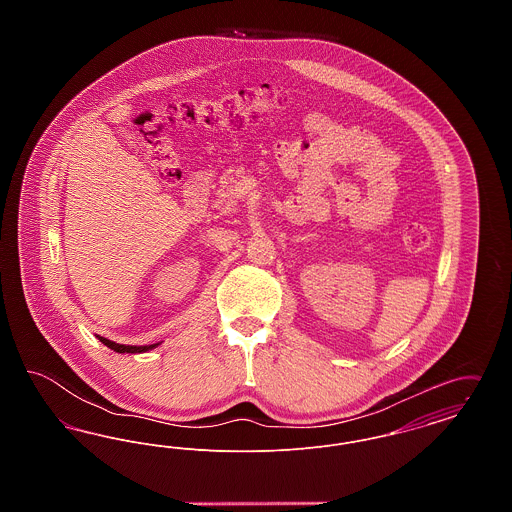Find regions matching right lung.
Here are the masks:
<instances>
[{"mask_svg": "<svg viewBox=\"0 0 512 512\" xmlns=\"http://www.w3.org/2000/svg\"><path fill=\"white\" fill-rule=\"evenodd\" d=\"M99 341L103 345H107L109 349L117 351V353H146L149 349H153L155 345H159V343H153V345H121V343H115V341L107 340V338H99Z\"/></svg>", "mask_w": 512, "mask_h": 512, "instance_id": "right-lung-1", "label": "right lung"}]
</instances>
